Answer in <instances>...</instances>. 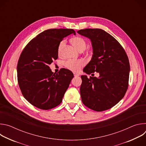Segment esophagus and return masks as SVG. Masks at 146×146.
Here are the masks:
<instances>
[{
  "label": "esophagus",
  "instance_id": "1",
  "mask_svg": "<svg viewBox=\"0 0 146 146\" xmlns=\"http://www.w3.org/2000/svg\"><path fill=\"white\" fill-rule=\"evenodd\" d=\"M73 74H74V77H78V76H79V74H78V73H74Z\"/></svg>",
  "mask_w": 146,
  "mask_h": 146
}]
</instances>
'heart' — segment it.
Returning <instances> with one entry per match:
<instances>
[{"label": "heart", "instance_id": "b5f03b06", "mask_svg": "<svg viewBox=\"0 0 146 146\" xmlns=\"http://www.w3.org/2000/svg\"><path fill=\"white\" fill-rule=\"evenodd\" d=\"M71 43L79 51L84 50L86 48V40L81 37L76 36L73 37L70 40ZM65 45V41L62 40L59 43L58 47V54L59 55H61L63 52L64 48ZM86 64V62L83 60H69L67 61L65 65L66 68L69 69L70 70L74 72H78L80 71L81 68L84 66Z\"/></svg>", "mask_w": 146, "mask_h": 146}]
</instances>
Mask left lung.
Listing matches in <instances>:
<instances>
[{
  "mask_svg": "<svg viewBox=\"0 0 146 146\" xmlns=\"http://www.w3.org/2000/svg\"><path fill=\"white\" fill-rule=\"evenodd\" d=\"M77 33L88 38L92 47V56L83 72H95L98 77L82 75L80 95L88 108L102 111L117 104L128 87L130 65L128 56L111 35L101 29H81Z\"/></svg>",
  "mask_w": 146,
  "mask_h": 146,
  "instance_id": "obj_1",
  "label": "left lung"
}]
</instances>
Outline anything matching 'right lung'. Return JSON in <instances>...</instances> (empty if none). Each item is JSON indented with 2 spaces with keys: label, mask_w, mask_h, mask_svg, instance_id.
Masks as SVG:
<instances>
[{
  "label": "right lung",
  "mask_w": 146,
  "mask_h": 146,
  "mask_svg": "<svg viewBox=\"0 0 146 146\" xmlns=\"http://www.w3.org/2000/svg\"><path fill=\"white\" fill-rule=\"evenodd\" d=\"M76 32L71 29H51L33 38L21 54L17 72L24 97L34 106L52 109L62 102L73 78L66 69L54 73L49 67L58 59V47L63 38Z\"/></svg>",
  "instance_id": "obj_1"
}]
</instances>
